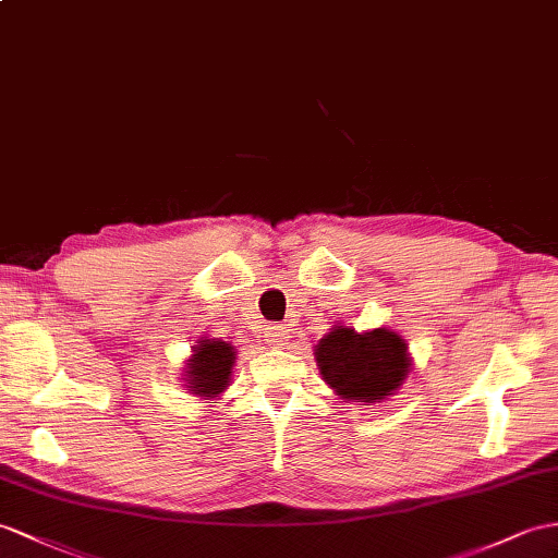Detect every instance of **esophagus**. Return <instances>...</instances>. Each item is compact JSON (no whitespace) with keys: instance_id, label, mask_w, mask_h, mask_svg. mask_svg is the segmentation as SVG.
Returning a JSON list of instances; mask_svg holds the SVG:
<instances>
[{"instance_id":"esophagus-1","label":"esophagus","mask_w":558,"mask_h":558,"mask_svg":"<svg viewBox=\"0 0 558 558\" xmlns=\"http://www.w3.org/2000/svg\"><path fill=\"white\" fill-rule=\"evenodd\" d=\"M265 338H267V343H269V345L283 348V345H287L289 338H291V329H289V326H281V324H277V326H269L267 333H265Z\"/></svg>"}]
</instances>
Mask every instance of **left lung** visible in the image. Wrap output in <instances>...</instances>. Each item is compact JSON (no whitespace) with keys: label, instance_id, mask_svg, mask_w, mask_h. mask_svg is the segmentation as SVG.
I'll list each match as a JSON object with an SVG mask.
<instances>
[{"label":"left lung","instance_id":"left-lung-1","mask_svg":"<svg viewBox=\"0 0 558 558\" xmlns=\"http://www.w3.org/2000/svg\"><path fill=\"white\" fill-rule=\"evenodd\" d=\"M319 374L343 402H384L412 369L407 341L392 329L355 331L333 324L315 345Z\"/></svg>","mask_w":558,"mask_h":558}]
</instances>
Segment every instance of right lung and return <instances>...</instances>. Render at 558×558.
<instances>
[{
	"mask_svg": "<svg viewBox=\"0 0 558 558\" xmlns=\"http://www.w3.org/2000/svg\"><path fill=\"white\" fill-rule=\"evenodd\" d=\"M236 348L220 338L201 336L184 362V388L201 400H217L232 384Z\"/></svg>",
	"mask_w": 558,
	"mask_h": 558,
	"instance_id": "right-lung-1",
	"label": "right lung"
}]
</instances>
